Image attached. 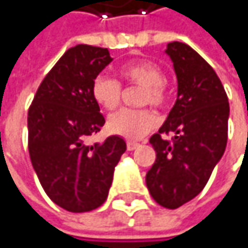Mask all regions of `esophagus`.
<instances>
[{"label":"esophagus","mask_w":248,"mask_h":248,"mask_svg":"<svg viewBox=\"0 0 248 248\" xmlns=\"http://www.w3.org/2000/svg\"><path fill=\"white\" fill-rule=\"evenodd\" d=\"M140 147V144L138 142H135V141H128L126 142V149L129 150V152H132V150H135V149H138Z\"/></svg>","instance_id":"esophagus-1"}]
</instances>
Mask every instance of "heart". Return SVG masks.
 <instances>
[{
    "label": "heart",
    "instance_id": "b5f03b06",
    "mask_svg": "<svg viewBox=\"0 0 248 248\" xmlns=\"http://www.w3.org/2000/svg\"><path fill=\"white\" fill-rule=\"evenodd\" d=\"M120 76L131 84L141 86L140 96L141 106L152 104L155 107H162L167 102V88L164 83V73L160 66L149 61H135L122 66ZM92 98L98 106L106 110H114L122 98L120 83L106 74H99L92 81ZM157 125V119L150 110H129L123 108L110 116L107 128L111 134L138 140L153 131Z\"/></svg>",
    "mask_w": 248,
    "mask_h": 248
}]
</instances>
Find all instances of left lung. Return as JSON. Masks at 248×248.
<instances>
[{"label":"left lung","instance_id":"1","mask_svg":"<svg viewBox=\"0 0 248 248\" xmlns=\"http://www.w3.org/2000/svg\"><path fill=\"white\" fill-rule=\"evenodd\" d=\"M177 77V101L150 144L156 160L146 175L155 201L170 210L189 202L205 187L228 141L229 102L216 71L190 46L167 44ZM172 132L174 142L160 137Z\"/></svg>","mask_w":248,"mask_h":248}]
</instances>
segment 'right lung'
I'll return each instance as SVG.
<instances>
[{
    "instance_id": "right-lung-1",
    "label": "right lung",
    "mask_w": 248,
    "mask_h": 248,
    "mask_svg": "<svg viewBox=\"0 0 248 248\" xmlns=\"http://www.w3.org/2000/svg\"><path fill=\"white\" fill-rule=\"evenodd\" d=\"M111 61L102 47H71L44 77L28 111L34 171L47 196L71 213L92 211L106 202L114 168L126 150L119 135L86 144L106 123L92 98V81Z\"/></svg>"
}]
</instances>
